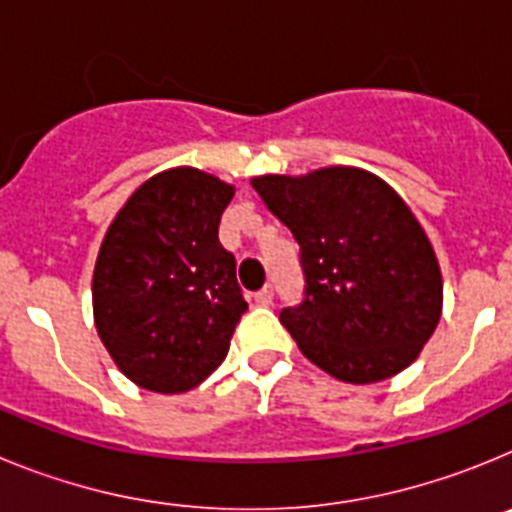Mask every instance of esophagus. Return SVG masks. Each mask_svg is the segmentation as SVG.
Listing matches in <instances>:
<instances>
[{
  "label": "esophagus",
  "instance_id": "34e87169",
  "mask_svg": "<svg viewBox=\"0 0 512 512\" xmlns=\"http://www.w3.org/2000/svg\"><path fill=\"white\" fill-rule=\"evenodd\" d=\"M253 300L259 302V305H271V300H274V284L266 282L264 287H261L259 292L253 295Z\"/></svg>",
  "mask_w": 512,
  "mask_h": 512
}]
</instances>
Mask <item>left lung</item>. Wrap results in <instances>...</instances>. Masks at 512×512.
Here are the masks:
<instances>
[{
  "label": "left lung",
  "mask_w": 512,
  "mask_h": 512,
  "mask_svg": "<svg viewBox=\"0 0 512 512\" xmlns=\"http://www.w3.org/2000/svg\"><path fill=\"white\" fill-rule=\"evenodd\" d=\"M251 184L300 243L305 292L279 320L302 354L351 384L413 364L441 318L443 284L431 241L400 194L348 166Z\"/></svg>",
  "instance_id": "8db88e82"
}]
</instances>
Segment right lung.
Wrapping results in <instances>:
<instances>
[{"label":"right lung","instance_id":"obj_1","mask_svg":"<svg viewBox=\"0 0 512 512\" xmlns=\"http://www.w3.org/2000/svg\"><path fill=\"white\" fill-rule=\"evenodd\" d=\"M233 187L197 169L148 179L125 202L94 266V323L120 372L161 395L205 382L248 310L217 228Z\"/></svg>","mask_w":512,"mask_h":512}]
</instances>
